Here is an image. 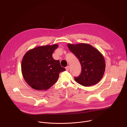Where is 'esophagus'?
Returning a JSON list of instances; mask_svg holds the SVG:
<instances>
[{"label":"esophagus","mask_w":127,"mask_h":127,"mask_svg":"<svg viewBox=\"0 0 127 127\" xmlns=\"http://www.w3.org/2000/svg\"><path fill=\"white\" fill-rule=\"evenodd\" d=\"M65 69H66V70L67 71H68L69 69V66H67L65 68Z\"/></svg>","instance_id":"obj_1"}]
</instances>
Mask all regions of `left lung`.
<instances>
[{"instance_id":"left-lung-1","label":"left lung","mask_w":127,"mask_h":127,"mask_svg":"<svg viewBox=\"0 0 127 127\" xmlns=\"http://www.w3.org/2000/svg\"><path fill=\"white\" fill-rule=\"evenodd\" d=\"M70 51L78 59L81 67V74L75 80L84 86L97 83L103 76L105 63L102 54L89 44H68Z\"/></svg>"}]
</instances>
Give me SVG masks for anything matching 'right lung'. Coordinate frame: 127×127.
<instances>
[{
    "mask_svg": "<svg viewBox=\"0 0 127 127\" xmlns=\"http://www.w3.org/2000/svg\"><path fill=\"white\" fill-rule=\"evenodd\" d=\"M58 44L37 47L29 50L23 57L21 68L23 77L32 88L46 90L56 83L59 73L65 70L59 60L52 57Z\"/></svg>",
    "mask_w": 127,
    "mask_h": 127,
    "instance_id": "obj_1",
    "label": "right lung"
}]
</instances>
